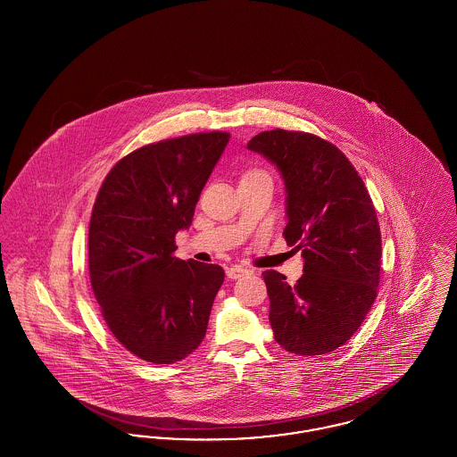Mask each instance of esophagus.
Segmentation results:
<instances>
[{
	"instance_id": "esophagus-1",
	"label": "esophagus",
	"mask_w": 457,
	"mask_h": 457,
	"mask_svg": "<svg viewBox=\"0 0 457 457\" xmlns=\"http://www.w3.org/2000/svg\"><path fill=\"white\" fill-rule=\"evenodd\" d=\"M248 272H250V270L245 269V267H241V265H233V267L226 269V276H228L229 279H238V278L248 274Z\"/></svg>"
}]
</instances>
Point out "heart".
Segmentation results:
<instances>
[{
  "instance_id": "1",
  "label": "heart",
  "mask_w": 457,
  "mask_h": 457,
  "mask_svg": "<svg viewBox=\"0 0 457 457\" xmlns=\"http://www.w3.org/2000/svg\"><path fill=\"white\" fill-rule=\"evenodd\" d=\"M257 178H269V176L262 170H248L241 176V179H257Z\"/></svg>"
}]
</instances>
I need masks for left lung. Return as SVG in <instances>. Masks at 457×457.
Listing matches in <instances>:
<instances>
[{
    "label": "left lung",
    "mask_w": 457,
    "mask_h": 457,
    "mask_svg": "<svg viewBox=\"0 0 457 457\" xmlns=\"http://www.w3.org/2000/svg\"><path fill=\"white\" fill-rule=\"evenodd\" d=\"M274 162L286 187L284 238L302 250L295 286L265 270L269 320L281 348L317 356L343 346L377 298L382 239L363 179L334 144L304 131H262L248 145Z\"/></svg>",
    "instance_id": "8db88e82"
}]
</instances>
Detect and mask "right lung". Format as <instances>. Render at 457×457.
Segmentation results:
<instances>
[{"label": "right lung", "instance_id": "obj_1", "mask_svg": "<svg viewBox=\"0 0 457 457\" xmlns=\"http://www.w3.org/2000/svg\"><path fill=\"white\" fill-rule=\"evenodd\" d=\"M228 142V131H209L144 145L112 166L92 209L94 296L118 343L154 365L176 363L200 346L224 281L216 263L173 253Z\"/></svg>", "mask_w": 457, "mask_h": 457}]
</instances>
